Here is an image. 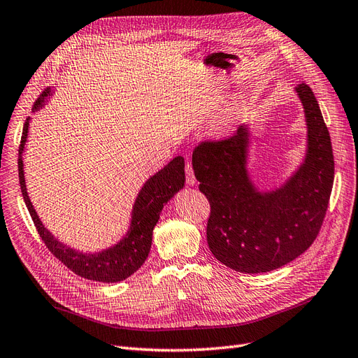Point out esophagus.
I'll use <instances>...</instances> for the list:
<instances>
[{
    "instance_id": "obj_1",
    "label": "esophagus",
    "mask_w": 358,
    "mask_h": 358,
    "mask_svg": "<svg viewBox=\"0 0 358 358\" xmlns=\"http://www.w3.org/2000/svg\"><path fill=\"white\" fill-rule=\"evenodd\" d=\"M186 181H187V184H190V186H193V184H196L194 172H193V168H192V164H190V162L186 164Z\"/></svg>"
}]
</instances>
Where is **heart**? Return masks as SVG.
<instances>
[{"instance_id": "b5f03b06", "label": "heart", "mask_w": 358, "mask_h": 358, "mask_svg": "<svg viewBox=\"0 0 358 358\" xmlns=\"http://www.w3.org/2000/svg\"><path fill=\"white\" fill-rule=\"evenodd\" d=\"M226 124H227V122H226V121H222V122H220V125H218V128H220V129H222V127H224V125H226Z\"/></svg>"}]
</instances>
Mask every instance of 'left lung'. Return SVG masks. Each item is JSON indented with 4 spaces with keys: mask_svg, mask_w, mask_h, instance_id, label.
Segmentation results:
<instances>
[{
    "mask_svg": "<svg viewBox=\"0 0 358 358\" xmlns=\"http://www.w3.org/2000/svg\"><path fill=\"white\" fill-rule=\"evenodd\" d=\"M295 91L306 113L307 155L282 187L261 192L250 181L246 125L193 152L194 177L210 205L208 246L231 270L280 268L306 252L322 229L335 177L332 143L313 90L299 84Z\"/></svg>",
    "mask_w": 358,
    "mask_h": 358,
    "instance_id": "obj_1",
    "label": "left lung"
}]
</instances>
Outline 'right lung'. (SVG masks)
<instances>
[{
	"label": "right lung",
	"mask_w": 358,
	"mask_h": 358,
	"mask_svg": "<svg viewBox=\"0 0 358 358\" xmlns=\"http://www.w3.org/2000/svg\"><path fill=\"white\" fill-rule=\"evenodd\" d=\"M50 94L51 90L47 88L43 91V94L34 103V112L43 108L45 97H48ZM29 119L31 117H26V122L23 125L17 164L23 201L26 206H28L38 234L41 236L43 242L52 255L62 261L71 271L84 277V279L104 283L125 280L127 277L134 274L143 266L145 258H148L152 246L153 229L159 220V215L162 213V208L184 186V181H186V176H184V159L181 156L174 157L166 166H164L144 182V186L137 196L136 203L132 206L129 230L124 236L122 241L101 250V252L84 254L63 245L44 227V224L35 213L28 192H26L22 153L24 150L26 138H28Z\"/></svg>",
	"instance_id": "add662e5"
}]
</instances>
